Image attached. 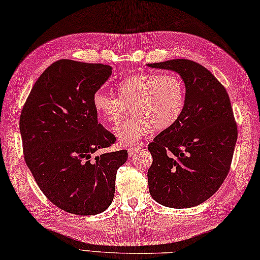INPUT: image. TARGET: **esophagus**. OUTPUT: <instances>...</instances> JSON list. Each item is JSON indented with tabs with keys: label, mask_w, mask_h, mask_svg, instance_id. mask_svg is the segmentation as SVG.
<instances>
[{
	"label": "esophagus",
	"mask_w": 260,
	"mask_h": 260,
	"mask_svg": "<svg viewBox=\"0 0 260 260\" xmlns=\"http://www.w3.org/2000/svg\"><path fill=\"white\" fill-rule=\"evenodd\" d=\"M140 147L139 145H135V147H130L128 149V153H129V156H134L135 154H137L139 151H140Z\"/></svg>",
	"instance_id": "esophagus-1"
}]
</instances>
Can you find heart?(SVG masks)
Here are the masks:
<instances>
[{"instance_id":"obj_1","label":"heart","mask_w":260,"mask_h":260,"mask_svg":"<svg viewBox=\"0 0 260 260\" xmlns=\"http://www.w3.org/2000/svg\"><path fill=\"white\" fill-rule=\"evenodd\" d=\"M117 91L118 97L97 91L92 103L97 115L112 125L121 122L128 107H132L135 116L116 128L117 137L125 145L138 142L153 128H170L185 106V84L176 74H139L120 81Z\"/></svg>"}]
</instances>
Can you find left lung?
I'll return each mask as SVG.
<instances>
[{"label":"left lung","mask_w":260,"mask_h":260,"mask_svg":"<svg viewBox=\"0 0 260 260\" xmlns=\"http://www.w3.org/2000/svg\"><path fill=\"white\" fill-rule=\"evenodd\" d=\"M148 66L176 72L186 88L178 121L148 145L153 157L148 170L150 194L168 207L200 205L220 187L231 169L238 131L229 93L196 61L172 59Z\"/></svg>","instance_id":"left-lung-1"}]
</instances>
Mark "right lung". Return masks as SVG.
<instances>
[{
  "label": "right lung",
  "mask_w": 260,
  "mask_h": 260,
  "mask_svg": "<svg viewBox=\"0 0 260 260\" xmlns=\"http://www.w3.org/2000/svg\"><path fill=\"white\" fill-rule=\"evenodd\" d=\"M111 67L59 59L45 69L23 106L24 159L44 195L60 210L87 216L109 207L118 169L128 151L109 148L116 137L98 123L93 96Z\"/></svg>",
  "instance_id": "right-lung-1"
}]
</instances>
